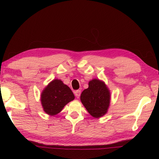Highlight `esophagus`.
I'll list each match as a JSON object with an SVG mask.
<instances>
[{
  "mask_svg": "<svg viewBox=\"0 0 159 159\" xmlns=\"http://www.w3.org/2000/svg\"><path fill=\"white\" fill-rule=\"evenodd\" d=\"M74 95H75L76 98H79V97L80 96V90H76L75 92H74Z\"/></svg>",
  "mask_w": 159,
  "mask_h": 159,
  "instance_id": "34e87169",
  "label": "esophagus"
}]
</instances>
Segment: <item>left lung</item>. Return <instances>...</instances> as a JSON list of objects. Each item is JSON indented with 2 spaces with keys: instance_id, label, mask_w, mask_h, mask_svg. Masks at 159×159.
I'll return each mask as SVG.
<instances>
[{
  "instance_id": "1",
  "label": "left lung",
  "mask_w": 159,
  "mask_h": 159,
  "mask_svg": "<svg viewBox=\"0 0 159 159\" xmlns=\"http://www.w3.org/2000/svg\"><path fill=\"white\" fill-rule=\"evenodd\" d=\"M80 100L91 116L98 118L107 112L110 103V92L104 82L93 79L89 87L83 90Z\"/></svg>"
}]
</instances>
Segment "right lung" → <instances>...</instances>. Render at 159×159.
<instances>
[{
    "label": "right lung",
    "instance_id": "1",
    "mask_svg": "<svg viewBox=\"0 0 159 159\" xmlns=\"http://www.w3.org/2000/svg\"><path fill=\"white\" fill-rule=\"evenodd\" d=\"M74 99V95L70 87L58 79L50 83L41 95L43 111L50 116L61 112L66 104Z\"/></svg>",
    "mask_w": 159,
    "mask_h": 159
}]
</instances>
